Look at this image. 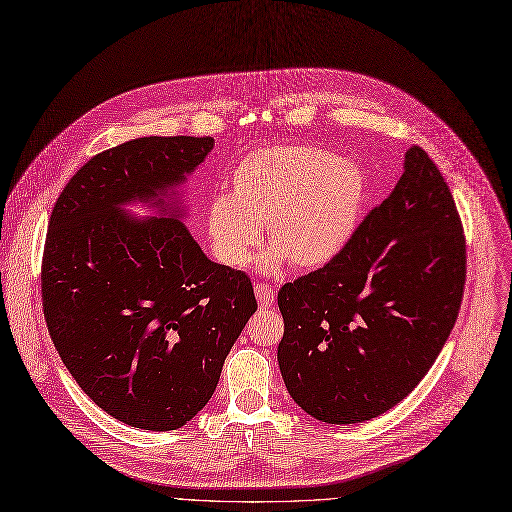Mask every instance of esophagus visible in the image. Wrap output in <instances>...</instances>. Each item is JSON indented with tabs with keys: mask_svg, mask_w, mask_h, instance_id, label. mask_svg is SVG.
<instances>
[{
	"mask_svg": "<svg viewBox=\"0 0 512 512\" xmlns=\"http://www.w3.org/2000/svg\"><path fill=\"white\" fill-rule=\"evenodd\" d=\"M255 295H257L259 306H272V301H274V289H272L270 285H257V287H255Z\"/></svg>",
	"mask_w": 512,
	"mask_h": 512,
	"instance_id": "34e87169",
	"label": "esophagus"
}]
</instances>
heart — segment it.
<instances>
[{"label":"heart","instance_id":"heart-1","mask_svg":"<svg viewBox=\"0 0 512 512\" xmlns=\"http://www.w3.org/2000/svg\"><path fill=\"white\" fill-rule=\"evenodd\" d=\"M227 196L206 211V236L230 268L249 263L266 227V263L297 270L329 263L352 238L365 200L358 166L312 145L255 149L230 173Z\"/></svg>","mask_w":512,"mask_h":512}]
</instances>
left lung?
I'll return each instance as SVG.
<instances>
[{
	"mask_svg": "<svg viewBox=\"0 0 512 512\" xmlns=\"http://www.w3.org/2000/svg\"><path fill=\"white\" fill-rule=\"evenodd\" d=\"M466 282V236L449 185L413 145L390 196L339 255L278 291V365L293 401L327 424L401 403L437 361Z\"/></svg>",
	"mask_w": 512,
	"mask_h": 512,
	"instance_id": "1",
	"label": "left lung"
}]
</instances>
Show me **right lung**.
Instances as JSON below:
<instances>
[{
  "mask_svg": "<svg viewBox=\"0 0 512 512\" xmlns=\"http://www.w3.org/2000/svg\"><path fill=\"white\" fill-rule=\"evenodd\" d=\"M213 137H143L101 151L63 187L42 255L48 333L78 386L111 418L175 430L211 399L257 310L253 282L206 259L160 198ZM156 203L135 222L117 204Z\"/></svg>",
  "mask_w": 512,
  "mask_h": 512,
  "instance_id": "add662e5",
  "label": "right lung"
}]
</instances>
